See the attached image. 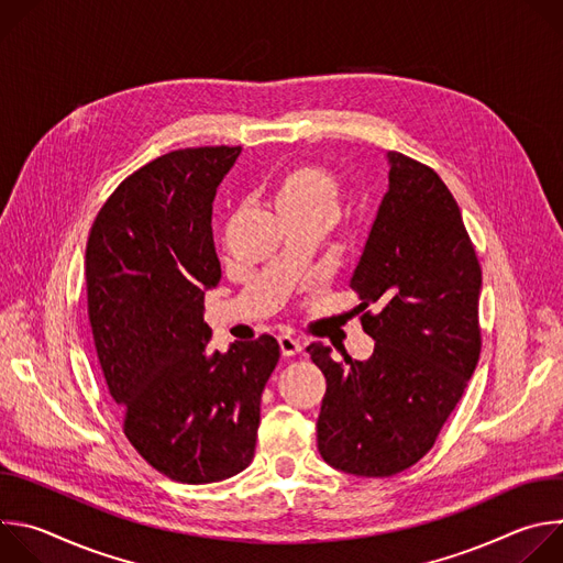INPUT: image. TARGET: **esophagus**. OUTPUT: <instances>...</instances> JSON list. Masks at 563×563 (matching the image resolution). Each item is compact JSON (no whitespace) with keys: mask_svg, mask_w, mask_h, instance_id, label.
<instances>
[{"mask_svg":"<svg viewBox=\"0 0 563 563\" xmlns=\"http://www.w3.org/2000/svg\"><path fill=\"white\" fill-rule=\"evenodd\" d=\"M278 345H280L283 356H296L302 350L300 341H296L294 336H278Z\"/></svg>","mask_w":563,"mask_h":563,"instance_id":"obj_1","label":"esophagus"}]
</instances>
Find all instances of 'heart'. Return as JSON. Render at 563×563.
Segmentation results:
<instances>
[{"instance_id":"obj_1","label":"heart","mask_w":563,"mask_h":563,"mask_svg":"<svg viewBox=\"0 0 563 563\" xmlns=\"http://www.w3.org/2000/svg\"><path fill=\"white\" fill-rule=\"evenodd\" d=\"M274 191L280 213H325L332 218L336 216L343 196L336 174L313 163L285 169L278 176Z\"/></svg>"}]
</instances>
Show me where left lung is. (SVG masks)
Here are the masks:
<instances>
[{"label":"left lung","instance_id":"1","mask_svg":"<svg viewBox=\"0 0 563 563\" xmlns=\"http://www.w3.org/2000/svg\"><path fill=\"white\" fill-rule=\"evenodd\" d=\"M387 157L389 189L352 276L374 354L352 361L323 343L307 347L328 378L318 452L358 476H391L423 459L481 354V265L461 209L432 167Z\"/></svg>","mask_w":563,"mask_h":563}]
</instances>
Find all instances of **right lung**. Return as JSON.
Listing matches in <instances>:
<instances>
[{"label": "right lung", "instance_id": "1", "mask_svg": "<svg viewBox=\"0 0 563 563\" xmlns=\"http://www.w3.org/2000/svg\"><path fill=\"white\" fill-rule=\"evenodd\" d=\"M240 146H189L124 178L98 211L85 258L89 323L122 430L180 484L243 472L256 452L274 336L211 352L205 291L220 280L211 202Z\"/></svg>", "mask_w": 563, "mask_h": 563}]
</instances>
